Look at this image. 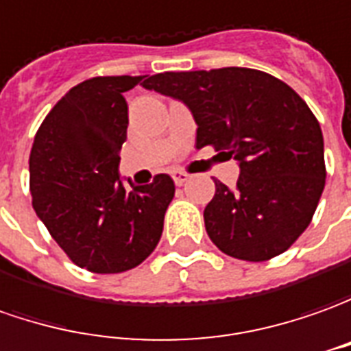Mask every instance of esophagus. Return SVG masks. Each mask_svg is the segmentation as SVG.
Returning <instances> with one entry per match:
<instances>
[{
    "mask_svg": "<svg viewBox=\"0 0 351 351\" xmlns=\"http://www.w3.org/2000/svg\"><path fill=\"white\" fill-rule=\"evenodd\" d=\"M188 178H190V175H186L184 171H175L173 173V180H175L176 186H182Z\"/></svg>",
    "mask_w": 351,
    "mask_h": 351,
    "instance_id": "34e87169",
    "label": "esophagus"
}]
</instances>
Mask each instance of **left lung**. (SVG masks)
Listing matches in <instances>:
<instances>
[{
  "mask_svg": "<svg viewBox=\"0 0 351 351\" xmlns=\"http://www.w3.org/2000/svg\"><path fill=\"white\" fill-rule=\"evenodd\" d=\"M182 101L195 147L213 145L240 167L236 188L215 180L204 211L226 256L267 261L306 230L325 188V144L315 115L282 80L256 69L159 73L142 84Z\"/></svg>",
  "mask_w": 351,
  "mask_h": 351,
  "instance_id": "left-lung-1",
  "label": "left lung"
}]
</instances>
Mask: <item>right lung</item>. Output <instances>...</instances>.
I'll use <instances>...</instances> for the list:
<instances>
[{"label": "right lung", "mask_w": 351, "mask_h": 351, "mask_svg": "<svg viewBox=\"0 0 351 351\" xmlns=\"http://www.w3.org/2000/svg\"><path fill=\"white\" fill-rule=\"evenodd\" d=\"M144 76H95L69 90L47 113L30 152L36 215L71 261L111 275L138 267L156 250L175 182L125 188L119 173L126 140L125 92Z\"/></svg>", "instance_id": "right-lung-1"}]
</instances>
